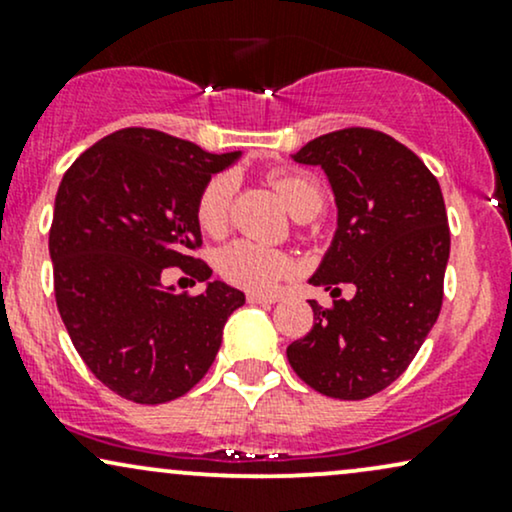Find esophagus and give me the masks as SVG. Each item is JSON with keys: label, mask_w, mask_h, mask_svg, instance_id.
<instances>
[{"label": "esophagus", "mask_w": 512, "mask_h": 512, "mask_svg": "<svg viewBox=\"0 0 512 512\" xmlns=\"http://www.w3.org/2000/svg\"><path fill=\"white\" fill-rule=\"evenodd\" d=\"M279 301L276 296H264V293H248V303L252 305H272Z\"/></svg>", "instance_id": "obj_1"}]
</instances>
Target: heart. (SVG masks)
I'll list each match as a JSON object with an SVG mask.
<instances>
[{
    "instance_id": "1",
    "label": "heart",
    "mask_w": 512,
    "mask_h": 512,
    "mask_svg": "<svg viewBox=\"0 0 512 512\" xmlns=\"http://www.w3.org/2000/svg\"><path fill=\"white\" fill-rule=\"evenodd\" d=\"M274 187L293 216L303 211L322 209V187L313 175L305 173H276L272 175ZM233 195H236V178L231 173L214 175L202 187L197 197V223L204 233H221L231 216ZM219 272L231 284L250 291L272 289L279 279L291 272V260L286 252L267 248L255 240H233L219 252Z\"/></svg>"
}]
</instances>
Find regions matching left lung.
Returning <instances> with one entry per match:
<instances>
[{"mask_svg":"<svg viewBox=\"0 0 512 512\" xmlns=\"http://www.w3.org/2000/svg\"><path fill=\"white\" fill-rule=\"evenodd\" d=\"M320 166L334 192L337 231L313 286L354 298L325 310L289 344L291 368L320 395L366 399L407 370L436 325L450 257V228L438 180L390 134L349 127L322 134L291 156Z\"/></svg>","mask_w":512,"mask_h":512,"instance_id":"8db88e82","label":"left lung"}]
</instances>
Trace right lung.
I'll return each mask as SVG.
<instances>
[{"instance_id": "1", "label": "right lung", "mask_w": 512, "mask_h": 512, "mask_svg": "<svg viewBox=\"0 0 512 512\" xmlns=\"http://www.w3.org/2000/svg\"><path fill=\"white\" fill-rule=\"evenodd\" d=\"M240 151L209 154L156 129L108 134L69 166L55 197L50 260L72 344L105 387L163 404L204 378L223 325L245 293L209 281L197 197ZM166 266L208 284L199 297L163 287Z\"/></svg>"}]
</instances>
